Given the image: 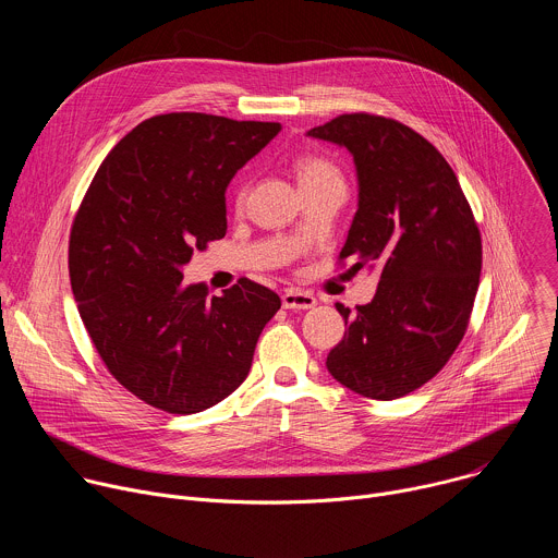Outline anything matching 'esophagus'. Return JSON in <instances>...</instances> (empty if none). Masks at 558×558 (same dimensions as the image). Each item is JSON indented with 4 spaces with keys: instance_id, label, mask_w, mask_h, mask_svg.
Masks as SVG:
<instances>
[{
    "instance_id": "1",
    "label": "esophagus",
    "mask_w": 558,
    "mask_h": 558,
    "mask_svg": "<svg viewBox=\"0 0 558 558\" xmlns=\"http://www.w3.org/2000/svg\"><path fill=\"white\" fill-rule=\"evenodd\" d=\"M317 304V300L300 289H287L282 293V306L291 308V311H300V308H313Z\"/></svg>"
}]
</instances>
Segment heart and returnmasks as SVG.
<instances>
[{"label":"heart","mask_w":558,"mask_h":558,"mask_svg":"<svg viewBox=\"0 0 558 558\" xmlns=\"http://www.w3.org/2000/svg\"><path fill=\"white\" fill-rule=\"evenodd\" d=\"M295 177H298L300 185H306V183H313V181H323V179L340 177V174H338V170L331 163L323 161V158L306 156V158H300V161H298ZM243 198H245V187H238L235 190V203L241 205Z\"/></svg>","instance_id":"heart-1"}]
</instances>
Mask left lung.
<instances>
[{"label": "left lung", "mask_w": 558, "mask_h": 558, "mask_svg": "<svg viewBox=\"0 0 558 558\" xmlns=\"http://www.w3.org/2000/svg\"><path fill=\"white\" fill-rule=\"evenodd\" d=\"M347 147L357 211L340 260L379 269L368 304H336L349 327L329 373L371 400H397L433 379L459 347L480 287L482 235L446 158L409 125L342 114L306 132Z\"/></svg>", "instance_id": "1"}]
</instances>
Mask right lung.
I'll return each instance as SVG.
<instances>
[{"label": "right lung", "instance_id": "1", "mask_svg": "<svg viewBox=\"0 0 558 558\" xmlns=\"http://www.w3.org/2000/svg\"><path fill=\"white\" fill-rule=\"evenodd\" d=\"M278 132L201 112L151 117L112 147L76 211L68 269L78 315L108 371L154 409L192 415L222 402L280 308L247 278L214 298L183 282L194 252L227 231L229 181Z\"/></svg>", "mask_w": 558, "mask_h": 558}]
</instances>
